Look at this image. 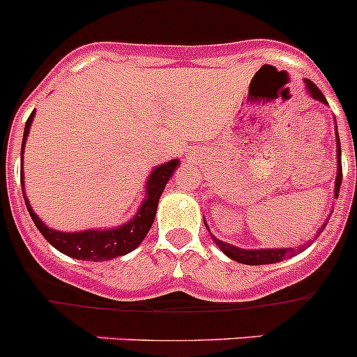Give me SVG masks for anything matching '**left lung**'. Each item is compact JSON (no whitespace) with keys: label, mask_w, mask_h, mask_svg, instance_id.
<instances>
[{"label":"left lung","mask_w":357,"mask_h":357,"mask_svg":"<svg viewBox=\"0 0 357 357\" xmlns=\"http://www.w3.org/2000/svg\"><path fill=\"white\" fill-rule=\"evenodd\" d=\"M306 88H308L310 96H312L313 99L320 100V102H324V104H328L326 97L322 96V91H320L319 88H317L315 84L312 83V81L306 79ZM336 143H338V175H336L335 196L338 198L340 185H342V150H340L338 132H336ZM326 225H328V221H326ZM326 225H324L320 230H324V228H326ZM205 227H207V225H205ZM207 230H208V227H207ZM317 235H319V234H317ZM214 241H215V244H218L219 250L223 251L227 257H230L231 260L238 261V264H246V266H264V264H276V261L285 260V258L294 257L296 253H301V251L305 250V248L310 246V244H306L305 248H297V250H294V248H285V250H243V248L231 246V244L223 243V241H218V238H214Z\"/></svg>","instance_id":"1"}]
</instances>
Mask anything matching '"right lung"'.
<instances>
[{
    "mask_svg": "<svg viewBox=\"0 0 357 357\" xmlns=\"http://www.w3.org/2000/svg\"><path fill=\"white\" fill-rule=\"evenodd\" d=\"M33 114L35 113L29 114L28 122H26L21 153L22 149H24L26 136H28L29 132V126H31ZM176 166H178V161L173 159V161L166 162V165L157 166V168L150 173L149 181H146V198L143 200L138 214L134 215V219H130L129 223H126L123 227L113 228V230H86L77 231V234H63V231H56L52 230V228L45 227L40 219L37 218L33 208L29 207L28 200H26L24 196L26 207H28L29 215L33 219V223L35 227L38 228V231H40V234L44 235L45 241H47L51 246L56 248L58 251H61V253L68 255V257L72 258H77V260H111V258L130 253L134 248H138L139 244H142V241L145 238V235L149 234L150 227H152L153 223L157 204H159V198H161L162 191H165L166 182L169 181V176L173 175V169H175ZM22 195H24V192H22Z\"/></svg>",
    "mask_w": 357,
    "mask_h": 357,
    "instance_id": "right-lung-1",
    "label": "right lung"
}]
</instances>
